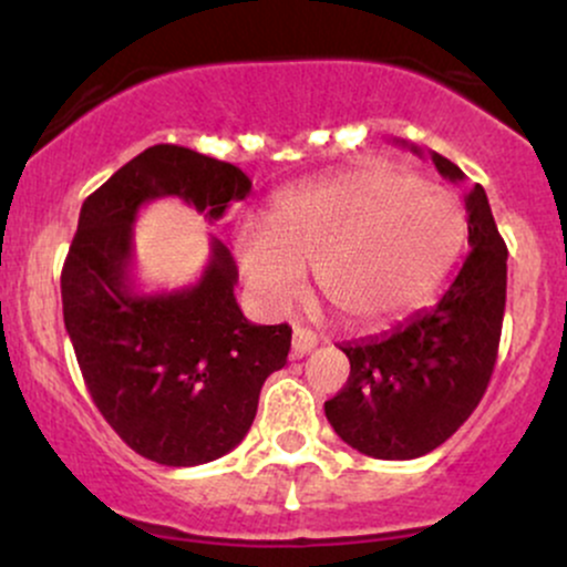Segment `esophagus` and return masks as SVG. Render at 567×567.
Instances as JSON below:
<instances>
[{
	"mask_svg": "<svg viewBox=\"0 0 567 567\" xmlns=\"http://www.w3.org/2000/svg\"><path fill=\"white\" fill-rule=\"evenodd\" d=\"M317 341H320V338H317L315 330L296 324V328H292V351H290V354L296 357V360H301V357H306L311 349L317 347Z\"/></svg>",
	"mask_w": 567,
	"mask_h": 567,
	"instance_id": "obj_1",
	"label": "esophagus"
}]
</instances>
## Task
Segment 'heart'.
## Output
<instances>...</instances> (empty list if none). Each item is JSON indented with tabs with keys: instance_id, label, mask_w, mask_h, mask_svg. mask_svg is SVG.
Masks as SVG:
<instances>
[{
	"instance_id": "b5f03b06",
	"label": "heart",
	"mask_w": 567,
	"mask_h": 567,
	"mask_svg": "<svg viewBox=\"0 0 567 567\" xmlns=\"http://www.w3.org/2000/svg\"><path fill=\"white\" fill-rule=\"evenodd\" d=\"M466 239L447 188L392 165L330 175L285 194L266 226L237 234L239 269L266 309L298 301L306 269L343 322L400 320L440 288Z\"/></svg>"
}]
</instances>
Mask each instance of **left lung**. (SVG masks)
<instances>
[{"label":"left lung","instance_id":"1","mask_svg":"<svg viewBox=\"0 0 567 567\" xmlns=\"http://www.w3.org/2000/svg\"><path fill=\"white\" fill-rule=\"evenodd\" d=\"M432 162L453 184L466 181L442 154ZM464 202L472 250L445 296L392 333L341 347L349 381L324 402V415L338 437L373 458L408 461L440 447L480 405L496 368L506 245L485 188L474 184Z\"/></svg>","mask_w":567,"mask_h":567}]
</instances>
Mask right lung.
<instances>
[{
	"label": "right lung",
	"instance_id": "add662e5",
	"mask_svg": "<svg viewBox=\"0 0 567 567\" xmlns=\"http://www.w3.org/2000/svg\"><path fill=\"white\" fill-rule=\"evenodd\" d=\"M239 167L159 143L84 199L61 275L63 322L109 426L165 466H199L245 440L264 381L285 368L288 324L245 320L237 264L220 239L194 285L135 292L133 224L146 202L178 197L207 220L250 194Z\"/></svg>",
	"mask_w": 567,
	"mask_h": 567
}]
</instances>
